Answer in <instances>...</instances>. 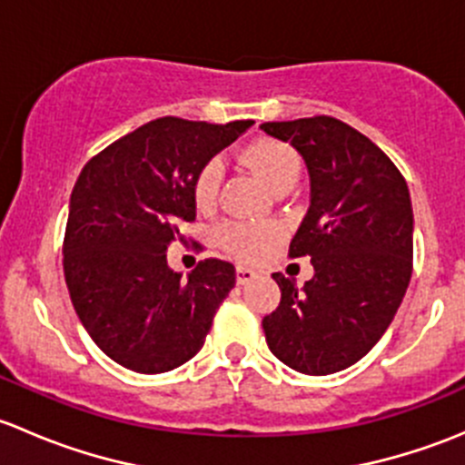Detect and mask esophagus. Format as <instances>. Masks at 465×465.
Here are the masks:
<instances>
[{
    "instance_id": "34e87169",
    "label": "esophagus",
    "mask_w": 465,
    "mask_h": 465,
    "mask_svg": "<svg viewBox=\"0 0 465 465\" xmlns=\"http://www.w3.org/2000/svg\"><path fill=\"white\" fill-rule=\"evenodd\" d=\"M256 276H259V274H256V270H252V267H245V265L236 267V281L241 285L250 283V281H254Z\"/></svg>"
}]
</instances>
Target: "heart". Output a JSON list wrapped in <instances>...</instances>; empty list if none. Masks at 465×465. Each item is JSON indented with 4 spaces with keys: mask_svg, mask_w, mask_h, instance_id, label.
<instances>
[{
    "mask_svg": "<svg viewBox=\"0 0 465 465\" xmlns=\"http://www.w3.org/2000/svg\"><path fill=\"white\" fill-rule=\"evenodd\" d=\"M242 159L272 191L292 189L302 173L299 154L288 143L276 139H261L247 145ZM220 182H223V163L211 159L195 180V203L203 211H209L215 204ZM279 238V227L272 223H229L220 229V242L224 250L242 261H259L267 256L274 250Z\"/></svg>",
    "mask_w": 465,
    "mask_h": 465,
    "instance_id": "heart-1",
    "label": "heart"
}]
</instances>
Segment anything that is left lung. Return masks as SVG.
I'll return each mask as SVG.
<instances>
[{"instance_id":"8db88e82","label":"left lung","mask_w":465,"mask_h":465,"mask_svg":"<svg viewBox=\"0 0 465 465\" xmlns=\"http://www.w3.org/2000/svg\"><path fill=\"white\" fill-rule=\"evenodd\" d=\"M261 130L306 162L311 206L290 256H311L315 270L302 288L272 274L281 303L262 331L290 369L328 376L376 346L405 297L414 256L410 189L371 139L332 116L272 121Z\"/></svg>"}]
</instances>
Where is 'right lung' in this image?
I'll use <instances>...</instances> for the list:
<instances>
[{"label": "right lung", "mask_w": 465, "mask_h": 465, "mask_svg": "<svg viewBox=\"0 0 465 465\" xmlns=\"http://www.w3.org/2000/svg\"><path fill=\"white\" fill-rule=\"evenodd\" d=\"M254 121H150L92 157L69 200L63 267L74 311L98 349L137 373L189 362L236 285L232 262L182 276L166 250L195 220L200 171Z\"/></svg>", "instance_id": "1"}]
</instances>
